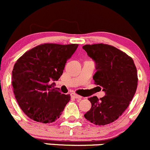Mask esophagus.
Listing matches in <instances>:
<instances>
[{
  "mask_svg": "<svg viewBox=\"0 0 150 150\" xmlns=\"http://www.w3.org/2000/svg\"><path fill=\"white\" fill-rule=\"evenodd\" d=\"M71 96L72 98H76V99H81V96H79V95L76 94V93H71Z\"/></svg>",
  "mask_w": 150,
  "mask_h": 150,
  "instance_id": "esophagus-1",
  "label": "esophagus"
}]
</instances>
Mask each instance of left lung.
<instances>
[{
    "label": "left lung",
    "mask_w": 150,
    "mask_h": 150,
    "mask_svg": "<svg viewBox=\"0 0 150 150\" xmlns=\"http://www.w3.org/2000/svg\"><path fill=\"white\" fill-rule=\"evenodd\" d=\"M95 60V84L102 87L105 96L98 100L89 98L92 107L84 117L96 125H105L117 120L133 99L138 84L136 67L132 57L113 46L104 44L82 47Z\"/></svg>",
    "instance_id": "1"
}]
</instances>
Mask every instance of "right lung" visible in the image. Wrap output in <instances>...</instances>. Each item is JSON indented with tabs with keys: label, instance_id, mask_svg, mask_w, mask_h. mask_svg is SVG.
<instances>
[{
	"label": "right lung",
	"instance_id": "right-lung-1",
	"mask_svg": "<svg viewBox=\"0 0 150 150\" xmlns=\"http://www.w3.org/2000/svg\"><path fill=\"white\" fill-rule=\"evenodd\" d=\"M78 46L40 44L17 60L12 71L13 90L20 107L31 120L50 123L60 117L71 96L54 88V81L63 74L66 61Z\"/></svg>",
	"mask_w": 150,
	"mask_h": 150
}]
</instances>
